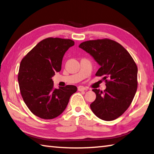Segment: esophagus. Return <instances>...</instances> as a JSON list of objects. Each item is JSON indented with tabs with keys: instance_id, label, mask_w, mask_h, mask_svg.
<instances>
[{
	"instance_id": "1",
	"label": "esophagus",
	"mask_w": 154,
	"mask_h": 154,
	"mask_svg": "<svg viewBox=\"0 0 154 154\" xmlns=\"http://www.w3.org/2000/svg\"><path fill=\"white\" fill-rule=\"evenodd\" d=\"M85 90H87V89L83 86H79V87H78V91H84Z\"/></svg>"
}]
</instances>
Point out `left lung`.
Masks as SVG:
<instances>
[{"label":"left lung","mask_w":154,"mask_h":154,"mask_svg":"<svg viewBox=\"0 0 154 154\" xmlns=\"http://www.w3.org/2000/svg\"><path fill=\"white\" fill-rule=\"evenodd\" d=\"M79 47L89 54L100 68L96 76H103L106 89H93L96 99L90 104L99 119L110 121L125 112L132 103L138 87V67L122 45L109 40H89Z\"/></svg>","instance_id":"left-lung-1"}]
</instances>
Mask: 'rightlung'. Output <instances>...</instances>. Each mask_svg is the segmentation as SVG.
<instances>
[{"label":"right lung","mask_w":154,"mask_h":154,"mask_svg":"<svg viewBox=\"0 0 154 154\" xmlns=\"http://www.w3.org/2000/svg\"><path fill=\"white\" fill-rule=\"evenodd\" d=\"M75 42L69 39L48 38L42 40L22 59L18 81L25 104L34 115L53 119L63 112L76 86L54 89L55 72L61 69L63 55Z\"/></svg>","instance_id":"add662e5"}]
</instances>
